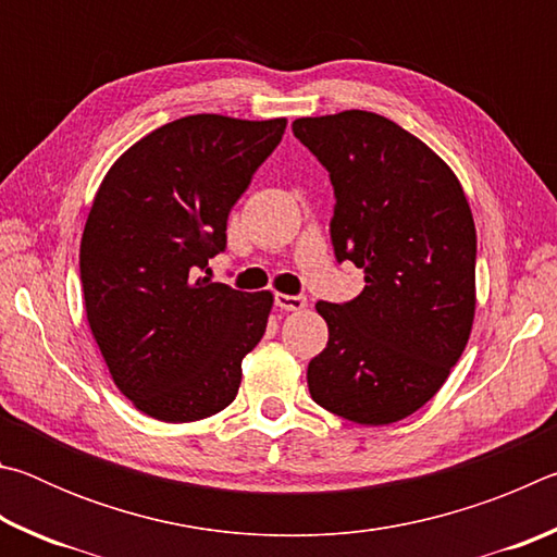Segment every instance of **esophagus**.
<instances>
[{
	"label": "esophagus",
	"instance_id": "esophagus-1",
	"mask_svg": "<svg viewBox=\"0 0 557 557\" xmlns=\"http://www.w3.org/2000/svg\"><path fill=\"white\" fill-rule=\"evenodd\" d=\"M275 305L280 309H285V312H299V309L307 307V297L305 295H282V292H277Z\"/></svg>",
	"mask_w": 557,
	"mask_h": 557
}]
</instances>
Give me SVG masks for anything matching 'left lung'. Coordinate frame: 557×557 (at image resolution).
Masks as SVG:
<instances>
[{"instance_id":"1","label":"left lung","mask_w":557,"mask_h":557,"mask_svg":"<svg viewBox=\"0 0 557 557\" xmlns=\"http://www.w3.org/2000/svg\"><path fill=\"white\" fill-rule=\"evenodd\" d=\"M292 132L329 172L336 262L363 270L351 301H317L329 342L307 385L324 410L391 425L422 408L474 322L476 231L457 176L393 120L366 110L299 117Z\"/></svg>"}]
</instances>
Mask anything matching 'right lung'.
<instances>
[{
  "instance_id": "add662e5",
  "label": "right lung",
  "mask_w": 557,
  "mask_h": 557,
  "mask_svg": "<svg viewBox=\"0 0 557 557\" xmlns=\"http://www.w3.org/2000/svg\"><path fill=\"white\" fill-rule=\"evenodd\" d=\"M285 125L188 115L149 132L102 178L81 240L83 299L112 381L149 418L194 422L238 395L272 295L203 272Z\"/></svg>"
}]
</instances>
